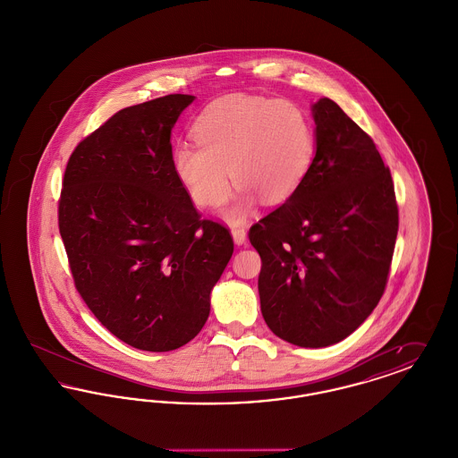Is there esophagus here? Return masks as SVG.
I'll return each mask as SVG.
<instances>
[{"label": "esophagus", "mask_w": 458, "mask_h": 458, "mask_svg": "<svg viewBox=\"0 0 458 458\" xmlns=\"http://www.w3.org/2000/svg\"><path fill=\"white\" fill-rule=\"evenodd\" d=\"M232 237H233V242H235L237 245H242V243H245L247 232H245V228H243V226H237V228H233V230H232Z\"/></svg>", "instance_id": "obj_1"}]
</instances>
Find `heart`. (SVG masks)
Returning <instances> with one entry per match:
<instances>
[{
    "label": "heart",
    "instance_id": "b5f03b06",
    "mask_svg": "<svg viewBox=\"0 0 458 458\" xmlns=\"http://www.w3.org/2000/svg\"><path fill=\"white\" fill-rule=\"evenodd\" d=\"M192 133L199 148L182 144L174 149V176L194 204L206 209L228 199L232 176L240 187L225 211L230 223H243L259 199L278 206L295 196L316 154L310 118L284 99L219 98L197 116Z\"/></svg>",
    "mask_w": 458,
    "mask_h": 458
}]
</instances>
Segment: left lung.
I'll return each mask as SVG.
<instances>
[{"label":"left lung","instance_id":"left-lung-1","mask_svg":"<svg viewBox=\"0 0 458 458\" xmlns=\"http://www.w3.org/2000/svg\"><path fill=\"white\" fill-rule=\"evenodd\" d=\"M316 156L304 183L249 230L261 256L266 325L284 342H342L385 293L398 233L390 168L335 101L312 106Z\"/></svg>","mask_w":458,"mask_h":458}]
</instances>
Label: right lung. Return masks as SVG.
Returning a JSON list of instances; mask_svg holds the SVG:
<instances>
[{"label":"right lung","mask_w":458,"mask_h":458,"mask_svg":"<svg viewBox=\"0 0 458 458\" xmlns=\"http://www.w3.org/2000/svg\"><path fill=\"white\" fill-rule=\"evenodd\" d=\"M196 98L120 109L70 156L58 226L73 284L116 338L148 352L189 344L233 254L230 230L202 219L172 168V129Z\"/></svg>","instance_id":"right-lung-1"}]
</instances>
